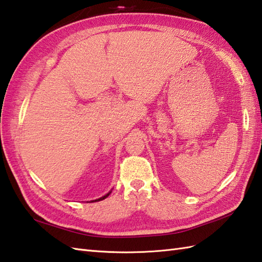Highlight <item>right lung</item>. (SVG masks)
I'll return each mask as SVG.
<instances>
[{
    "label": "right lung",
    "mask_w": 262,
    "mask_h": 262,
    "mask_svg": "<svg viewBox=\"0 0 262 262\" xmlns=\"http://www.w3.org/2000/svg\"><path fill=\"white\" fill-rule=\"evenodd\" d=\"M111 190H113V189H111ZM111 190L108 192V193H105L104 194V196H102V197H100V198H98V199H96V200H91V202L90 203H94V202H100V200H103L104 198H107L108 196H109V194L111 193Z\"/></svg>",
    "instance_id": "obj_1"
}]
</instances>
